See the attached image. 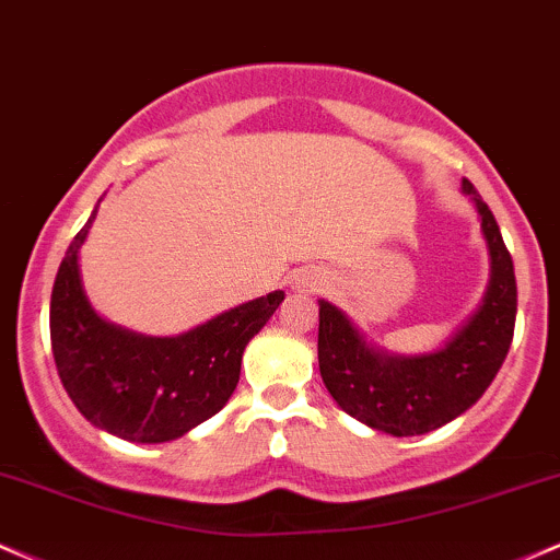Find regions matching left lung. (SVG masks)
Returning a JSON list of instances; mask_svg holds the SVG:
<instances>
[{
    "label": "left lung",
    "instance_id": "1",
    "mask_svg": "<svg viewBox=\"0 0 560 560\" xmlns=\"http://www.w3.org/2000/svg\"><path fill=\"white\" fill-rule=\"evenodd\" d=\"M463 192L481 219L492 275L479 310L442 349L388 354L364 341L338 306L319 301L317 357L325 388L343 412L392 436H418L463 416L481 399L511 349L518 301L513 259L494 213L468 179Z\"/></svg>",
    "mask_w": 560,
    "mask_h": 560
}]
</instances>
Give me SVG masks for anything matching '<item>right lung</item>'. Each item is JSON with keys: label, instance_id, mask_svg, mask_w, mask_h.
<instances>
[{"label": "right lung", "instance_id": "add662e5", "mask_svg": "<svg viewBox=\"0 0 560 560\" xmlns=\"http://www.w3.org/2000/svg\"><path fill=\"white\" fill-rule=\"evenodd\" d=\"M97 209L62 256L49 301L58 375L97 429L140 444L172 442L217 416L241 381V362L285 293L272 291L174 338L105 323L81 285L79 250Z\"/></svg>", "mask_w": 560, "mask_h": 560}]
</instances>
